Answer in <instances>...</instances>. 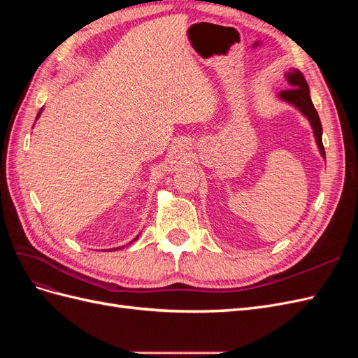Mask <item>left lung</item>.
Returning a JSON list of instances; mask_svg holds the SVG:
<instances>
[{"instance_id":"8db88e82","label":"left lung","mask_w":358,"mask_h":358,"mask_svg":"<svg viewBox=\"0 0 358 358\" xmlns=\"http://www.w3.org/2000/svg\"><path fill=\"white\" fill-rule=\"evenodd\" d=\"M287 80H288L291 88L280 91L279 96L282 100L291 103L292 106H296L297 109L309 119V122L313 128V134H315L317 145L320 148V152L324 158H326V150H324V146H322L321 121H320L317 109L312 104L310 95H309V86H308L305 76H303V73L299 70H292V71L287 73Z\"/></svg>"}]
</instances>
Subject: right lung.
Listing matches in <instances>:
<instances>
[{
    "label": "right lung",
    "mask_w": 358,
    "mask_h": 358,
    "mask_svg": "<svg viewBox=\"0 0 358 358\" xmlns=\"http://www.w3.org/2000/svg\"><path fill=\"white\" fill-rule=\"evenodd\" d=\"M38 115H40V112H38ZM38 115H37V116H38Z\"/></svg>",
    "instance_id": "add662e5"
}]
</instances>
